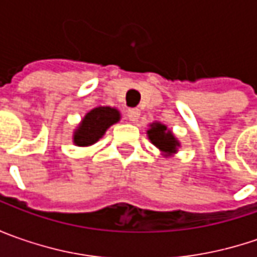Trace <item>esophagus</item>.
Instances as JSON below:
<instances>
[{"instance_id":"obj_1","label":"esophagus","mask_w":257,"mask_h":257,"mask_svg":"<svg viewBox=\"0 0 257 257\" xmlns=\"http://www.w3.org/2000/svg\"><path fill=\"white\" fill-rule=\"evenodd\" d=\"M127 117H128V120H130V121L136 123V121L139 120V117H140V110H139V108H128V111H127Z\"/></svg>"}]
</instances>
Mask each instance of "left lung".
Returning a JSON list of instances; mask_svg holds the SVG:
<instances>
[{
    "label": "left lung",
    "instance_id": "left-lung-1",
    "mask_svg": "<svg viewBox=\"0 0 257 257\" xmlns=\"http://www.w3.org/2000/svg\"><path fill=\"white\" fill-rule=\"evenodd\" d=\"M147 136L150 142L166 156H172L177 153V149L180 147L179 140L173 136V133L162 123L150 124V128L147 130Z\"/></svg>",
    "mask_w": 257,
    "mask_h": 257
}]
</instances>
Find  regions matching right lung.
<instances>
[{"instance_id": "right-lung-1", "label": "right lung", "mask_w": 257, "mask_h": 257, "mask_svg": "<svg viewBox=\"0 0 257 257\" xmlns=\"http://www.w3.org/2000/svg\"><path fill=\"white\" fill-rule=\"evenodd\" d=\"M120 111L113 107H97L85 114L81 123L75 128L73 142L78 147H87L97 143L107 128L120 120Z\"/></svg>"}]
</instances>
